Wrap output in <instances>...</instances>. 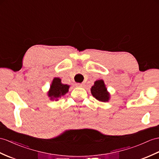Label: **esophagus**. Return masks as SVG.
<instances>
[{
  "label": "esophagus",
  "mask_w": 159,
  "mask_h": 159,
  "mask_svg": "<svg viewBox=\"0 0 159 159\" xmlns=\"http://www.w3.org/2000/svg\"><path fill=\"white\" fill-rule=\"evenodd\" d=\"M76 86H78V87H83L84 86V84H80V83H77L76 84Z\"/></svg>",
  "instance_id": "1"
}]
</instances>
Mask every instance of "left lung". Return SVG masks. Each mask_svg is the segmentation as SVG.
Returning a JSON list of instances; mask_svg holds the SVG:
<instances>
[{
	"mask_svg": "<svg viewBox=\"0 0 159 159\" xmlns=\"http://www.w3.org/2000/svg\"><path fill=\"white\" fill-rule=\"evenodd\" d=\"M91 92L92 96L99 101L107 102L109 99V94L102 80L96 81L94 85L91 88Z\"/></svg>",
	"mask_w": 159,
	"mask_h": 159,
	"instance_id": "left-lung-1",
	"label": "left lung"
}]
</instances>
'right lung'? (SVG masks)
Here are the masks:
<instances>
[{
  "mask_svg": "<svg viewBox=\"0 0 159 159\" xmlns=\"http://www.w3.org/2000/svg\"><path fill=\"white\" fill-rule=\"evenodd\" d=\"M69 86L63 84L61 82V79L55 77L54 78L52 83L50 86V90L48 92V96L52 100L61 98L62 96L65 95L69 90Z\"/></svg>",
  "mask_w": 159,
  "mask_h": 159,
  "instance_id": "obj_1",
  "label": "right lung"
}]
</instances>
